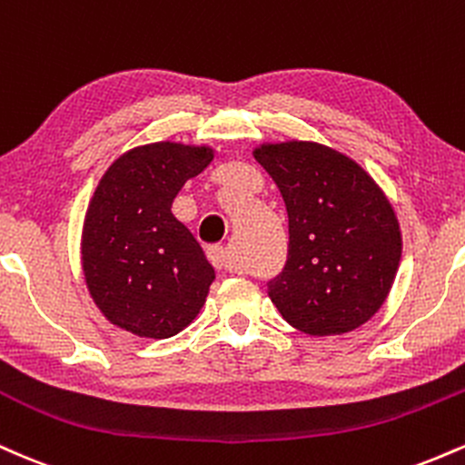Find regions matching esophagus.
I'll return each mask as SVG.
<instances>
[{
    "mask_svg": "<svg viewBox=\"0 0 465 465\" xmlns=\"http://www.w3.org/2000/svg\"><path fill=\"white\" fill-rule=\"evenodd\" d=\"M207 258H210V262L214 264L218 271H232V269H233L232 262H229L227 249H223V247H210V249H207Z\"/></svg>",
    "mask_w": 465,
    "mask_h": 465,
    "instance_id": "34e87169",
    "label": "esophagus"
}]
</instances>
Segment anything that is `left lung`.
Instances as JSON below:
<instances>
[{
    "instance_id": "obj_1",
    "label": "left lung",
    "mask_w": 465,
    "mask_h": 465,
    "mask_svg": "<svg viewBox=\"0 0 465 465\" xmlns=\"http://www.w3.org/2000/svg\"><path fill=\"white\" fill-rule=\"evenodd\" d=\"M288 212V258L269 297L292 328L345 334L370 322L396 280L402 236L391 203L354 159L317 142L253 151Z\"/></svg>"
}]
</instances>
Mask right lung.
Returning a JSON list of instances; mask_svg holds the SVG:
<instances>
[{
  "instance_id": "add662e5",
  "label": "right lung",
  "mask_w": 465,
  "mask_h": 465,
  "mask_svg": "<svg viewBox=\"0 0 465 465\" xmlns=\"http://www.w3.org/2000/svg\"><path fill=\"white\" fill-rule=\"evenodd\" d=\"M212 157L207 146L146 143L117 157L100 179L80 251L95 306L117 328L168 339L205 303L214 269L170 207Z\"/></svg>"
}]
</instances>
